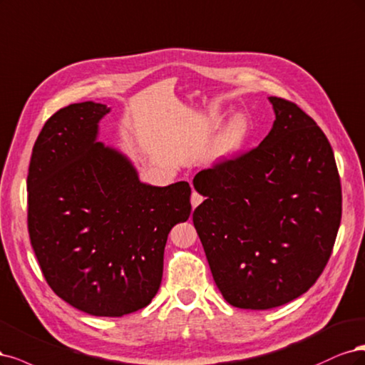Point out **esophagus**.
<instances>
[{"label":"esophagus","mask_w":365,"mask_h":365,"mask_svg":"<svg viewBox=\"0 0 365 365\" xmlns=\"http://www.w3.org/2000/svg\"><path fill=\"white\" fill-rule=\"evenodd\" d=\"M202 202H203V197L200 195L198 192L192 191V195H191V205H192V207H197Z\"/></svg>","instance_id":"esophagus-1"}]
</instances>
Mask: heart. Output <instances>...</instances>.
Masks as SVG:
<instances>
[{
  "label": "heart",
  "mask_w": 365,
  "mask_h": 365,
  "mask_svg": "<svg viewBox=\"0 0 365 365\" xmlns=\"http://www.w3.org/2000/svg\"><path fill=\"white\" fill-rule=\"evenodd\" d=\"M249 130V120L242 113L233 115L209 147L207 160L210 163H225L237 158L244 148Z\"/></svg>",
  "instance_id": "b5f03b06"
}]
</instances>
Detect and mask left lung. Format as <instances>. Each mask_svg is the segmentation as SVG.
<instances>
[{"label":"left lung","instance_id":"1","mask_svg":"<svg viewBox=\"0 0 365 365\" xmlns=\"http://www.w3.org/2000/svg\"><path fill=\"white\" fill-rule=\"evenodd\" d=\"M276 120L247 155L195 174L192 214L225 300L264 311L307 292L331 257L341 185L331 144L309 115L268 97Z\"/></svg>","mask_w":365,"mask_h":365}]
</instances>
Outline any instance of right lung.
Segmentation results:
<instances>
[{
  "label": "right lung",
  "mask_w": 365,
  "mask_h": 365,
  "mask_svg": "<svg viewBox=\"0 0 365 365\" xmlns=\"http://www.w3.org/2000/svg\"><path fill=\"white\" fill-rule=\"evenodd\" d=\"M101 103L69 104L45 123L29 178V233L51 289L78 311L123 317L156 296L170 230L190 218L191 186L140 182L98 140Z\"/></svg>",
  "instance_id": "1"
}]
</instances>
